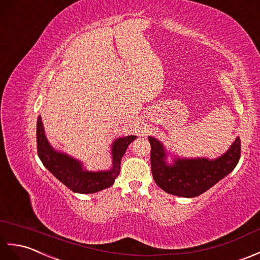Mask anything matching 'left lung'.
I'll return each instance as SVG.
<instances>
[{
	"instance_id": "8db88e82",
	"label": "left lung",
	"mask_w": 260,
	"mask_h": 260,
	"mask_svg": "<svg viewBox=\"0 0 260 260\" xmlns=\"http://www.w3.org/2000/svg\"><path fill=\"white\" fill-rule=\"evenodd\" d=\"M148 139L151 145L150 160L155 183L166 192L186 198L204 193L230 174L237 166L241 152L240 139L237 137L228 151L217 159L176 158L174 164L168 165L162 143L152 137Z\"/></svg>"
}]
</instances>
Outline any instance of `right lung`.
Listing matches in <instances>:
<instances>
[{"label": "right lung", "mask_w": 260, "mask_h": 260, "mask_svg": "<svg viewBox=\"0 0 260 260\" xmlns=\"http://www.w3.org/2000/svg\"><path fill=\"white\" fill-rule=\"evenodd\" d=\"M136 138V136H128L113 141L111 148L112 168L110 170L88 171L83 168L81 161L56 151L51 147L45 137L40 115L37 123V146L40 160L56 179L78 193H93L112 186L120 172L121 158Z\"/></svg>", "instance_id": "add662e5"}]
</instances>
